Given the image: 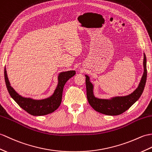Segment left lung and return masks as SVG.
Returning <instances> with one entry per match:
<instances>
[{
	"label": "left lung",
	"mask_w": 152,
	"mask_h": 152,
	"mask_svg": "<svg viewBox=\"0 0 152 152\" xmlns=\"http://www.w3.org/2000/svg\"><path fill=\"white\" fill-rule=\"evenodd\" d=\"M144 73L138 87L135 91L128 96H116L111 99H100L94 96L93 93V85L90 82L89 77L86 75V83L87 90V97L91 106L95 111L107 115H118L125 112L126 110L139 100L142 94L145 87L147 77L146 58L144 54Z\"/></svg>",
	"instance_id": "8db88e82"
}]
</instances>
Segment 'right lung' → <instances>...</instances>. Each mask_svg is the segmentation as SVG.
Listing matches in <instances>:
<instances>
[{
  "label": "right lung",
  "instance_id": "obj_1",
  "mask_svg": "<svg viewBox=\"0 0 152 152\" xmlns=\"http://www.w3.org/2000/svg\"><path fill=\"white\" fill-rule=\"evenodd\" d=\"M75 70H69L60 73L58 76V86L54 94L50 97L43 100H34L30 98L23 97L17 93L10 86L6 67L4 69V79L9 94L21 108L31 115L42 116L51 113L59 107L61 102L65 84L70 77L75 76Z\"/></svg>",
  "mask_w": 152,
  "mask_h": 152
}]
</instances>
